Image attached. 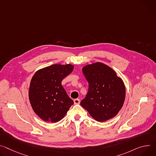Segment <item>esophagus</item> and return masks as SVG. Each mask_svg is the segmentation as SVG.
<instances>
[{
	"label": "esophagus",
	"mask_w": 156,
	"mask_h": 156,
	"mask_svg": "<svg viewBox=\"0 0 156 156\" xmlns=\"http://www.w3.org/2000/svg\"><path fill=\"white\" fill-rule=\"evenodd\" d=\"M80 99H75L74 100V103L75 104V105H78V104H80Z\"/></svg>",
	"instance_id": "obj_1"
}]
</instances>
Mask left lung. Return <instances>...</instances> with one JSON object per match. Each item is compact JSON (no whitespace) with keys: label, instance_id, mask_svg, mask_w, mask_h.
<instances>
[{"label":"left lung","instance_id":"left-lung-1","mask_svg":"<svg viewBox=\"0 0 156 156\" xmlns=\"http://www.w3.org/2000/svg\"><path fill=\"white\" fill-rule=\"evenodd\" d=\"M88 84V91L80 105L99 122L115 117L122 108L125 100L124 84L116 72L100 62L82 69Z\"/></svg>","mask_w":156,"mask_h":156}]
</instances>
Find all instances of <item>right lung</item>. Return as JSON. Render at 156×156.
I'll return each instance as SVG.
<instances>
[{
    "mask_svg": "<svg viewBox=\"0 0 156 156\" xmlns=\"http://www.w3.org/2000/svg\"><path fill=\"white\" fill-rule=\"evenodd\" d=\"M73 69L72 65L55 64L38 70L33 76L29 100L34 112L41 119L58 122L74 104L62 85V80Z\"/></svg>",
    "mask_w": 156,
    "mask_h": 156,
    "instance_id": "add662e5",
    "label": "right lung"
}]
</instances>
